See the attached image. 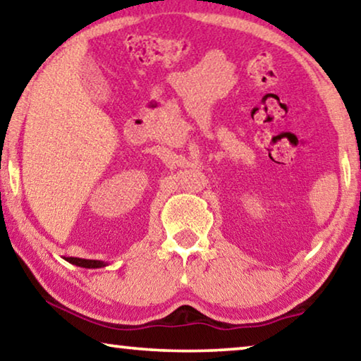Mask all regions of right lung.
Masks as SVG:
<instances>
[{"mask_svg":"<svg viewBox=\"0 0 361 361\" xmlns=\"http://www.w3.org/2000/svg\"><path fill=\"white\" fill-rule=\"evenodd\" d=\"M67 262L73 263V265L77 267H83V268H101L104 267L106 263L101 262V260H87V259H77V257H68V259H66Z\"/></svg>","mask_w":361,"mask_h":361,"instance_id":"obj_1","label":"right lung"}]
</instances>
